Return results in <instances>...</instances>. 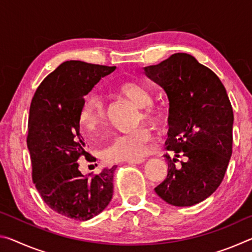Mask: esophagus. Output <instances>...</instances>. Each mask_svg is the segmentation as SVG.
<instances>
[{"label": "esophagus", "instance_id": "34e87169", "mask_svg": "<svg viewBox=\"0 0 252 252\" xmlns=\"http://www.w3.org/2000/svg\"><path fill=\"white\" fill-rule=\"evenodd\" d=\"M144 162V159H138V160H130L127 161V163L130 164H141Z\"/></svg>", "mask_w": 252, "mask_h": 252}]
</instances>
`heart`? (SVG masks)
<instances>
[{
    "label": "heart",
    "mask_w": 252,
    "mask_h": 252,
    "mask_svg": "<svg viewBox=\"0 0 252 252\" xmlns=\"http://www.w3.org/2000/svg\"><path fill=\"white\" fill-rule=\"evenodd\" d=\"M118 92L140 108V117L147 121H156L158 111L151 104L152 96L149 89L139 82L126 81L118 85ZM105 118L103 102L97 95L92 94L84 101L80 112V125L89 132L95 131ZM140 119V118H139ZM151 140V133L147 127L139 126L133 131L114 136L104 148L102 156L108 162L138 160L147 152V144Z\"/></svg>",
    "instance_id": "1"
}]
</instances>
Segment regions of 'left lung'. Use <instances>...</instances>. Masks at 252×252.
Returning a JSON list of instances; mask_svg holds the SVG:
<instances>
[{
	"label": "left lung",
	"instance_id": "1",
	"mask_svg": "<svg viewBox=\"0 0 252 252\" xmlns=\"http://www.w3.org/2000/svg\"><path fill=\"white\" fill-rule=\"evenodd\" d=\"M169 100L168 176L156 193L176 207L203 201L222 182L232 155L233 111L220 79L187 53L143 67ZM186 158L180 168L175 162Z\"/></svg>",
	"mask_w": 252,
	"mask_h": 252
}]
</instances>
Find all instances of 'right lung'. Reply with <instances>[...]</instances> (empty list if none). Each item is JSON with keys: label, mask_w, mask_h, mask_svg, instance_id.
<instances>
[{"label": "right lung", "mask_w": 252, "mask_h": 252, "mask_svg": "<svg viewBox=\"0 0 252 252\" xmlns=\"http://www.w3.org/2000/svg\"><path fill=\"white\" fill-rule=\"evenodd\" d=\"M116 66L66 61L42 81L30 106L28 148L32 178L48 206L60 215L87 221L108 207L117 165L89 179L79 158L89 157L80 134L84 95Z\"/></svg>", "instance_id": "obj_1"}]
</instances>
